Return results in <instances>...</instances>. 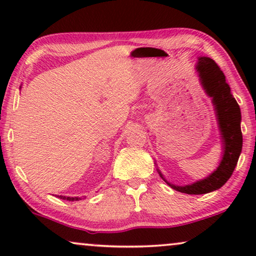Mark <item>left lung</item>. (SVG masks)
Here are the masks:
<instances>
[{"label": "left lung", "instance_id": "1", "mask_svg": "<svg viewBox=\"0 0 256 256\" xmlns=\"http://www.w3.org/2000/svg\"><path fill=\"white\" fill-rule=\"evenodd\" d=\"M196 71L205 93L212 99L222 140V157L216 169L208 177L184 186L169 183L158 169L157 171L174 190L188 194H204L218 190L232 176L242 149V132L240 107L230 93V87L219 66L211 58L199 57Z\"/></svg>", "mask_w": 256, "mask_h": 256}]
</instances>
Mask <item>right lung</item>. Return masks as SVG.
<instances>
[{
    "mask_svg": "<svg viewBox=\"0 0 256 256\" xmlns=\"http://www.w3.org/2000/svg\"><path fill=\"white\" fill-rule=\"evenodd\" d=\"M58 198L64 199V200H68V202H74V200H80V197H66V196H58Z\"/></svg>",
    "mask_w": 256,
    "mask_h": 256,
    "instance_id": "add662e5",
    "label": "right lung"
}]
</instances>
